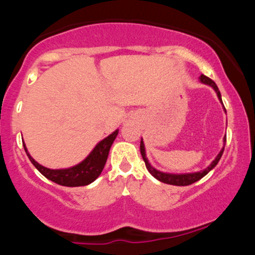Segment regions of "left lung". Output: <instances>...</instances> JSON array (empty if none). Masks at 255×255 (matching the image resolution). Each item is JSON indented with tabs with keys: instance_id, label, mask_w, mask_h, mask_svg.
I'll list each match as a JSON object with an SVG mask.
<instances>
[{
	"instance_id": "obj_1",
	"label": "left lung",
	"mask_w": 255,
	"mask_h": 255,
	"mask_svg": "<svg viewBox=\"0 0 255 255\" xmlns=\"http://www.w3.org/2000/svg\"><path fill=\"white\" fill-rule=\"evenodd\" d=\"M200 81H201L202 84H206V85H208V86L212 87V89L216 91V94H217L218 100H220L221 104H222V97H221V92H220V90H218L217 85H216L210 78H207V76H205V75L200 76ZM223 109H225V106H223ZM225 111H226V109H225ZM223 142L226 143V137L223 138ZM225 143H223V148L221 149L220 153L217 154V156L215 158V160H213L206 169H204V170H201V171H196V173L170 174V173H163V171L156 170L155 168H153V166L150 165L148 158H146L145 146H144L143 139L140 140V154H142V158H143L144 163H145V166H146V169H148V171L151 174V175L155 177L156 180L164 182V184L176 185V186H186V185H191V184H194V182L199 181L200 179H202V177L206 175V174L210 173V171L212 170L216 165H217L218 161H220V159H221V156H222L223 150H225Z\"/></svg>"
}]
</instances>
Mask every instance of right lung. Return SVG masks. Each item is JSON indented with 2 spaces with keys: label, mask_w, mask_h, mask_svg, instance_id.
Masks as SVG:
<instances>
[{
  "label": "right lung",
  "mask_w": 255,
  "mask_h": 255,
  "mask_svg": "<svg viewBox=\"0 0 255 255\" xmlns=\"http://www.w3.org/2000/svg\"><path fill=\"white\" fill-rule=\"evenodd\" d=\"M117 134L118 129H116L111 134L107 135L105 139L97 143L96 146L91 150V153L81 163L66 169H49L40 165L28 153L25 144H23V146H24L25 153H27L28 158L32 161L33 165L39 170L40 174H43V175L47 177V179L51 180L55 184L61 185V186H85V185H89L91 182H94L100 176V174L102 173V170L105 168V164L107 161V158H109V151L111 149L112 143L115 142Z\"/></svg>",
  "instance_id": "1"
}]
</instances>
